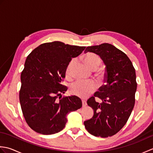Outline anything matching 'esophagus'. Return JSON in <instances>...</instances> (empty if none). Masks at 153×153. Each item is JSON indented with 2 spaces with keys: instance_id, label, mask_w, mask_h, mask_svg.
<instances>
[{
  "instance_id": "obj_1",
  "label": "esophagus",
  "mask_w": 153,
  "mask_h": 153,
  "mask_svg": "<svg viewBox=\"0 0 153 153\" xmlns=\"http://www.w3.org/2000/svg\"><path fill=\"white\" fill-rule=\"evenodd\" d=\"M82 105L83 107H85L87 105V102L85 100H82Z\"/></svg>"
}]
</instances>
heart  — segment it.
<instances>
[{
    "mask_svg": "<svg viewBox=\"0 0 153 153\" xmlns=\"http://www.w3.org/2000/svg\"><path fill=\"white\" fill-rule=\"evenodd\" d=\"M84 62L89 69L95 70L101 64V58L99 56L92 53H88L83 57ZM74 62L71 60L68 64L66 70L67 76H70V68ZM96 89L95 83L93 81H82L77 80L74 82L70 86V91L74 95L79 97L81 98H85L91 94L93 93Z\"/></svg>",
    "mask_w": 153,
    "mask_h": 153,
    "instance_id": "1",
    "label": "heart"
}]
</instances>
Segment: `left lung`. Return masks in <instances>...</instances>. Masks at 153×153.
Returning <instances> with one entry per match:
<instances>
[{
  "label": "left lung",
  "mask_w": 153,
  "mask_h": 153,
  "mask_svg": "<svg viewBox=\"0 0 153 153\" xmlns=\"http://www.w3.org/2000/svg\"><path fill=\"white\" fill-rule=\"evenodd\" d=\"M87 52L99 55L103 60L106 84L87 100L94 115L84 122V125L94 136L110 137L125 126L134 107L137 90L135 70L128 56L111 44L87 47L85 53ZM95 97L103 102H96Z\"/></svg>",
  "instance_id": "obj_1"
}]
</instances>
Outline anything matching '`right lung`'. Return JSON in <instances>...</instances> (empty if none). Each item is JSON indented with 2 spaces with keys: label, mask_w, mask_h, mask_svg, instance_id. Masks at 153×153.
<instances>
[{
  "label": "right lung",
  "mask_w": 153,
  "mask_h": 153,
  "mask_svg": "<svg viewBox=\"0 0 153 153\" xmlns=\"http://www.w3.org/2000/svg\"><path fill=\"white\" fill-rule=\"evenodd\" d=\"M85 48L54 41L40 45L27 56L21 74L19 97L25 122L33 131L56 134L66 126L68 114L82 106L77 96L58 97L68 89L62 82L71 58Z\"/></svg>",
  "instance_id": "1"
}]
</instances>
